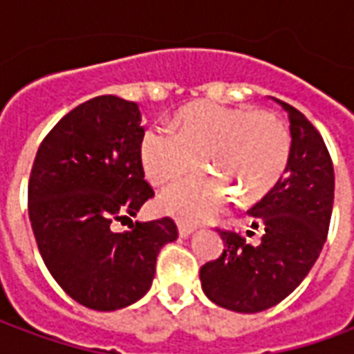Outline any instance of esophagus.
<instances>
[{
    "label": "esophagus",
    "instance_id": "34e87169",
    "mask_svg": "<svg viewBox=\"0 0 354 354\" xmlns=\"http://www.w3.org/2000/svg\"><path fill=\"white\" fill-rule=\"evenodd\" d=\"M193 231H195L193 225H187V223L184 222H178V233H180V237H189Z\"/></svg>",
    "mask_w": 354,
    "mask_h": 354
}]
</instances>
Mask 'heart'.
<instances>
[{"label":"heart","mask_w":354,"mask_h":354,"mask_svg":"<svg viewBox=\"0 0 354 354\" xmlns=\"http://www.w3.org/2000/svg\"><path fill=\"white\" fill-rule=\"evenodd\" d=\"M290 149L288 127L271 111L197 102L178 113L176 131L149 127L140 159L153 185L178 182L199 169L201 157L221 176L187 178L161 195L162 212L195 223L222 210L231 192L245 203L266 197L288 167Z\"/></svg>","instance_id":"b5f03b06"}]
</instances>
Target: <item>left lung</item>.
Returning <instances> with one entry per match:
<instances>
[{
  "instance_id": "1",
  "label": "left lung",
  "mask_w": 354,
  "mask_h": 354,
  "mask_svg": "<svg viewBox=\"0 0 354 354\" xmlns=\"http://www.w3.org/2000/svg\"><path fill=\"white\" fill-rule=\"evenodd\" d=\"M277 102L288 111L292 149L284 176L248 210L252 227L263 231L260 245L218 230L223 252L199 273L205 294L237 313L266 311L299 286L326 243L334 207V165L320 132L299 109Z\"/></svg>"
}]
</instances>
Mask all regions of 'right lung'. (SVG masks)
Instances as JSON below:
<instances>
[{
    "instance_id": "1",
    "label": "right lung",
    "mask_w": 354,
    "mask_h": 354,
    "mask_svg": "<svg viewBox=\"0 0 354 354\" xmlns=\"http://www.w3.org/2000/svg\"><path fill=\"white\" fill-rule=\"evenodd\" d=\"M138 104L104 94L58 121L35 153L28 214L53 279L77 304L115 311L138 301L157 254L178 237L172 218L129 223L155 195L144 180Z\"/></svg>"
}]
</instances>
